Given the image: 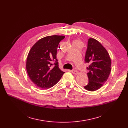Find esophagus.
Segmentation results:
<instances>
[{
    "mask_svg": "<svg viewBox=\"0 0 128 128\" xmlns=\"http://www.w3.org/2000/svg\"><path fill=\"white\" fill-rule=\"evenodd\" d=\"M71 72L74 74H78L77 70H71Z\"/></svg>",
    "mask_w": 128,
    "mask_h": 128,
    "instance_id": "obj_1",
    "label": "esophagus"
}]
</instances>
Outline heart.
Returning a JSON list of instances; mask_svg holds the SVG:
<instances>
[{"label": "heart", "mask_w": 128, "mask_h": 128, "mask_svg": "<svg viewBox=\"0 0 128 128\" xmlns=\"http://www.w3.org/2000/svg\"><path fill=\"white\" fill-rule=\"evenodd\" d=\"M76 41H79V40H76Z\"/></svg>", "instance_id": "heart-1"}]
</instances>
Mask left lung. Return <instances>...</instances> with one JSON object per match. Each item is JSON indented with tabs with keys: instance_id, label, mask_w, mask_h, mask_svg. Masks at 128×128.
Here are the masks:
<instances>
[{
	"instance_id": "obj_1",
	"label": "left lung",
	"mask_w": 128,
	"mask_h": 128,
	"mask_svg": "<svg viewBox=\"0 0 128 128\" xmlns=\"http://www.w3.org/2000/svg\"><path fill=\"white\" fill-rule=\"evenodd\" d=\"M84 61L89 63L86 69L89 82L84 88L96 91L107 81L111 70V60L104 47L96 39L90 38L88 41Z\"/></svg>"
}]
</instances>
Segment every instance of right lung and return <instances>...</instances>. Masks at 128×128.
<instances>
[{
	"label": "right lung",
	"mask_w": 128,
	"mask_h": 128,
	"mask_svg": "<svg viewBox=\"0 0 128 128\" xmlns=\"http://www.w3.org/2000/svg\"><path fill=\"white\" fill-rule=\"evenodd\" d=\"M65 38L53 35L39 39L30 50L26 60V70L32 81L42 89L56 84L65 72L58 68L56 58L58 46ZM55 63L52 64V62ZM54 65L53 68L51 66Z\"/></svg>",
	"instance_id": "right-lung-1"
}]
</instances>
